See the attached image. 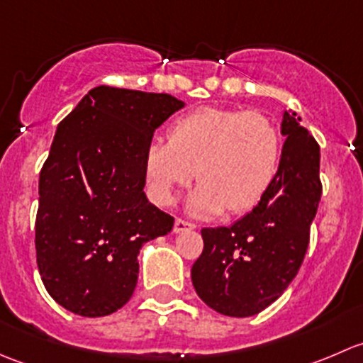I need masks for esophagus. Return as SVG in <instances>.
Segmentation results:
<instances>
[{
    "instance_id": "1",
    "label": "esophagus",
    "mask_w": 363,
    "mask_h": 363,
    "mask_svg": "<svg viewBox=\"0 0 363 363\" xmlns=\"http://www.w3.org/2000/svg\"><path fill=\"white\" fill-rule=\"evenodd\" d=\"M196 226L193 223L184 221V219H175L174 225V233H181V232H189V230H195Z\"/></svg>"
}]
</instances>
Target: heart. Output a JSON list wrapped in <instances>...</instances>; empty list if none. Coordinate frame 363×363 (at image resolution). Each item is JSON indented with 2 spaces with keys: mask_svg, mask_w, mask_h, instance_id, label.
<instances>
[{
  "mask_svg": "<svg viewBox=\"0 0 363 363\" xmlns=\"http://www.w3.org/2000/svg\"><path fill=\"white\" fill-rule=\"evenodd\" d=\"M283 138L258 112L205 107L174 121L168 140L155 138L144 155L145 188L152 202L170 205L177 188L202 181L188 200L195 216L250 211L276 179Z\"/></svg>",
  "mask_w": 363,
  "mask_h": 363,
  "instance_id": "heart-1",
  "label": "heart"
}]
</instances>
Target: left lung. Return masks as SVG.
I'll use <instances>...</instances> for the list:
<instances>
[{
  "label": "left lung",
  "mask_w": 363,
  "mask_h": 363,
  "mask_svg": "<svg viewBox=\"0 0 363 363\" xmlns=\"http://www.w3.org/2000/svg\"><path fill=\"white\" fill-rule=\"evenodd\" d=\"M286 137L279 170L250 214L232 226L203 228V251L191 281L211 309L232 318L255 316L295 279L309 246L311 223L321 199L320 145L284 112Z\"/></svg>",
  "instance_id": "1"
}]
</instances>
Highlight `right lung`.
I'll return each mask as SVG.
<instances>
[{
  "instance_id": "obj_1",
  "label": "right lung",
  "mask_w": 363,
  "mask_h": 363,
  "mask_svg": "<svg viewBox=\"0 0 363 363\" xmlns=\"http://www.w3.org/2000/svg\"><path fill=\"white\" fill-rule=\"evenodd\" d=\"M184 101L98 86L57 124L38 182L36 263L45 290L79 316L116 313L133 295L138 252L174 218L144 193V155Z\"/></svg>"
}]
</instances>
